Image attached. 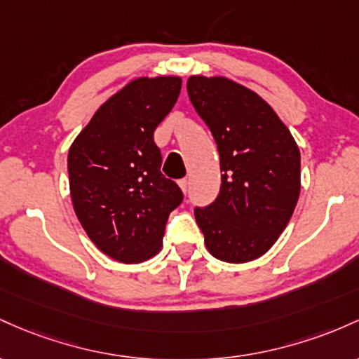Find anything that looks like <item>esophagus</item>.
Wrapping results in <instances>:
<instances>
[{"instance_id":"obj_1","label":"esophagus","mask_w":359,"mask_h":359,"mask_svg":"<svg viewBox=\"0 0 359 359\" xmlns=\"http://www.w3.org/2000/svg\"><path fill=\"white\" fill-rule=\"evenodd\" d=\"M180 187H181V190H183V193H187L188 191V180L187 178L180 180Z\"/></svg>"}]
</instances>
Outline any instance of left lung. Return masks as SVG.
I'll use <instances>...</instances> for the list:
<instances>
[{
    "label": "left lung",
    "mask_w": 359,
    "mask_h": 359,
    "mask_svg": "<svg viewBox=\"0 0 359 359\" xmlns=\"http://www.w3.org/2000/svg\"><path fill=\"white\" fill-rule=\"evenodd\" d=\"M196 114L210 128L222 184L195 219L210 255L225 263L263 256L285 231L300 195V151L285 123L255 91L227 78L191 76Z\"/></svg>",
    "instance_id": "8db88e82"
}]
</instances>
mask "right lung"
I'll return each mask as SVG.
<instances>
[{"mask_svg": "<svg viewBox=\"0 0 359 359\" xmlns=\"http://www.w3.org/2000/svg\"><path fill=\"white\" fill-rule=\"evenodd\" d=\"M180 78H139L104 102L67 154L71 198L93 244L120 263L158 255L183 191L161 172L156 127L172 110Z\"/></svg>", "mask_w": 359, "mask_h": 359, "instance_id": "add662e5", "label": "right lung"}]
</instances>
